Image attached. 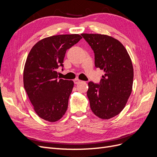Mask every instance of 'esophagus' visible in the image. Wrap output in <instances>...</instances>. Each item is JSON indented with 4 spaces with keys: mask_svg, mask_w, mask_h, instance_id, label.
Segmentation results:
<instances>
[{
    "mask_svg": "<svg viewBox=\"0 0 157 157\" xmlns=\"http://www.w3.org/2000/svg\"><path fill=\"white\" fill-rule=\"evenodd\" d=\"M80 82H81V80H80L78 79V78H76V79L74 80V83H75V84H77L80 83Z\"/></svg>",
    "mask_w": 157,
    "mask_h": 157,
    "instance_id": "obj_1",
    "label": "esophagus"
}]
</instances>
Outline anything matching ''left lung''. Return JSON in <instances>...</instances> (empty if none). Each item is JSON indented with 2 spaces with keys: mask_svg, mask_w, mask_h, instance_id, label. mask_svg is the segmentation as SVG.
I'll list each match as a JSON object with an SVG mask.
<instances>
[{
  "mask_svg": "<svg viewBox=\"0 0 157 157\" xmlns=\"http://www.w3.org/2000/svg\"><path fill=\"white\" fill-rule=\"evenodd\" d=\"M95 55V66L103 70L100 83L88 82L87 96L92 112L109 119L124 108L133 85L134 69L130 57L120 41L101 34L82 33Z\"/></svg>",
  "mask_w": 157,
  "mask_h": 157,
  "instance_id": "left-lung-1",
  "label": "left lung"
}]
</instances>
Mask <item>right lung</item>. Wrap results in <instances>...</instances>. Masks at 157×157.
Masks as SVG:
<instances>
[{"label":"right lung","instance_id":"right-lung-1","mask_svg":"<svg viewBox=\"0 0 157 157\" xmlns=\"http://www.w3.org/2000/svg\"><path fill=\"white\" fill-rule=\"evenodd\" d=\"M82 39L78 34L54 35L33 46L23 70V85L37 115L50 122L59 121L68 107L73 80L59 79L67 50ZM63 70V69H62Z\"/></svg>","mask_w":157,"mask_h":157}]
</instances>
